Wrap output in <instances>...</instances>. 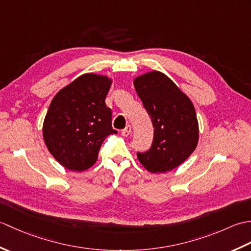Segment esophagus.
<instances>
[{"mask_svg":"<svg viewBox=\"0 0 251 251\" xmlns=\"http://www.w3.org/2000/svg\"><path fill=\"white\" fill-rule=\"evenodd\" d=\"M130 132H131V126L130 125H127L125 128L122 130V135L124 136V137H127V136L130 135Z\"/></svg>","mask_w":251,"mask_h":251,"instance_id":"34e87169","label":"esophagus"}]
</instances>
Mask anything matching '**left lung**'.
Returning <instances> with one entry per match:
<instances>
[{
  "label": "left lung",
  "mask_w": 251,
  "mask_h": 251,
  "mask_svg": "<svg viewBox=\"0 0 251 251\" xmlns=\"http://www.w3.org/2000/svg\"><path fill=\"white\" fill-rule=\"evenodd\" d=\"M137 94L151 117V148L137 152L149 172L166 173L188 158L199 141V123L193 103L165 74L153 71L137 77Z\"/></svg>",
  "instance_id": "obj_1"
}]
</instances>
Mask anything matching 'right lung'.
<instances>
[{
    "label": "right lung",
    "mask_w": 251,
    "mask_h": 251,
    "mask_svg": "<svg viewBox=\"0 0 251 251\" xmlns=\"http://www.w3.org/2000/svg\"><path fill=\"white\" fill-rule=\"evenodd\" d=\"M111 79L87 73L58 93L47 111L43 137L58 162L73 172L92 167L103 140L111 134L112 111L104 99Z\"/></svg>",
    "instance_id": "right-lung-1"
}]
</instances>
